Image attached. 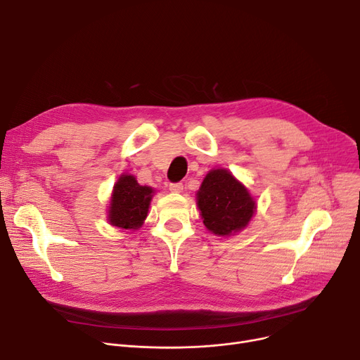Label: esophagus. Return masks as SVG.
Returning a JSON list of instances; mask_svg holds the SVG:
<instances>
[{
  "mask_svg": "<svg viewBox=\"0 0 360 360\" xmlns=\"http://www.w3.org/2000/svg\"><path fill=\"white\" fill-rule=\"evenodd\" d=\"M169 190L170 193H175V194H181L184 191V185L181 182L176 184H169Z\"/></svg>",
  "mask_w": 360,
  "mask_h": 360,
  "instance_id": "obj_1",
  "label": "esophagus"
}]
</instances>
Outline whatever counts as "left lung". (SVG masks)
<instances>
[{
    "label": "left lung",
    "instance_id": "obj_1",
    "mask_svg": "<svg viewBox=\"0 0 360 360\" xmlns=\"http://www.w3.org/2000/svg\"><path fill=\"white\" fill-rule=\"evenodd\" d=\"M195 198L204 226L216 236L242 232L257 212V201L248 188L224 167L209 170Z\"/></svg>",
    "mask_w": 360,
    "mask_h": 360
}]
</instances>
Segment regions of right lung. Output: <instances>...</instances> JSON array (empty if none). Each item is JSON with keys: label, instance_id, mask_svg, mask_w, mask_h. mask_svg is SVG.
Listing matches in <instances>:
<instances>
[{"label": "right lung", "instance_id": "obj_1", "mask_svg": "<svg viewBox=\"0 0 360 360\" xmlns=\"http://www.w3.org/2000/svg\"><path fill=\"white\" fill-rule=\"evenodd\" d=\"M156 190L140 185L134 175L122 174L113 185L108 204V221L121 231H137L144 224Z\"/></svg>", "mask_w": 360, "mask_h": 360}]
</instances>
